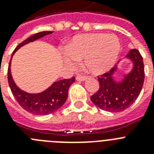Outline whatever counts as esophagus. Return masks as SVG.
Wrapping results in <instances>:
<instances>
[{"instance_id": "obj_1", "label": "esophagus", "mask_w": 154, "mask_h": 154, "mask_svg": "<svg viewBox=\"0 0 154 154\" xmlns=\"http://www.w3.org/2000/svg\"><path fill=\"white\" fill-rule=\"evenodd\" d=\"M87 79V76L85 75H77L76 76V80L77 81H84V80H86Z\"/></svg>"}]
</instances>
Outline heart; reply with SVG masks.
Returning <instances> with one entry per match:
<instances>
[{
  "instance_id": "b5f03b06",
  "label": "heart",
  "mask_w": 154,
  "mask_h": 154,
  "mask_svg": "<svg viewBox=\"0 0 154 154\" xmlns=\"http://www.w3.org/2000/svg\"><path fill=\"white\" fill-rule=\"evenodd\" d=\"M121 50V43L115 35L89 33L72 38L65 47V62L74 65L83 59L86 70L98 75L109 70L115 64Z\"/></svg>"
}]
</instances>
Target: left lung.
<instances>
[{
    "mask_svg": "<svg viewBox=\"0 0 154 154\" xmlns=\"http://www.w3.org/2000/svg\"><path fill=\"white\" fill-rule=\"evenodd\" d=\"M126 57L132 59L134 68L122 82H115L111 76L117 70V66L98 76L99 90L90 97V99L97 107L103 111H125L136 101L141 92L145 77L143 57L137 49L130 50Z\"/></svg>",
    "mask_w": 154,
    "mask_h": 154,
    "instance_id": "left-lung-1",
    "label": "left lung"
}]
</instances>
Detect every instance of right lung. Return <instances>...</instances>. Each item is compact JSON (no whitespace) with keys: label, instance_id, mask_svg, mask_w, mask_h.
Listing matches in <instances>:
<instances>
[{"label":"right lung","instance_id":"1","mask_svg":"<svg viewBox=\"0 0 154 154\" xmlns=\"http://www.w3.org/2000/svg\"><path fill=\"white\" fill-rule=\"evenodd\" d=\"M52 31H43L34 34L23 42L19 43L13 51L12 56L14 52L23 45L39 39L43 36L52 33ZM11 58L8 68V81L13 96L16 101L22 108L26 111L36 115H47L54 113L64 103L68 97V89L73 82L75 81L74 76L72 79H62L54 82L47 90L39 94H29L19 90L14 84L11 75Z\"/></svg>","mask_w":154,"mask_h":154}]
</instances>
